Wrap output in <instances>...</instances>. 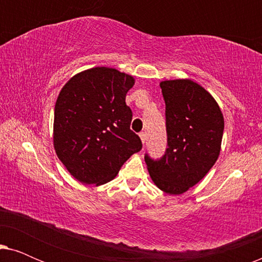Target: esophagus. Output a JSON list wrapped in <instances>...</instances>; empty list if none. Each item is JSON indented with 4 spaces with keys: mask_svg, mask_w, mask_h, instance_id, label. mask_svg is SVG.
<instances>
[{
    "mask_svg": "<svg viewBox=\"0 0 262 262\" xmlns=\"http://www.w3.org/2000/svg\"><path fill=\"white\" fill-rule=\"evenodd\" d=\"M139 137H141V141H142L143 144H144L145 141H146V135H145V132H141V134H139Z\"/></svg>",
    "mask_w": 262,
    "mask_h": 262,
    "instance_id": "obj_1",
    "label": "esophagus"
}]
</instances>
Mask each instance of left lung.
Instances as JSON below:
<instances>
[{
    "mask_svg": "<svg viewBox=\"0 0 262 262\" xmlns=\"http://www.w3.org/2000/svg\"><path fill=\"white\" fill-rule=\"evenodd\" d=\"M166 102L164 155L144 160L154 184L168 194H182L202 180L221 151L224 118L209 92L191 80L162 81Z\"/></svg>",
    "mask_w": 262,
    "mask_h": 262,
    "instance_id": "left-lung-1",
    "label": "left lung"
}]
</instances>
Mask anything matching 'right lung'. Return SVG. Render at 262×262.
Wrapping results in <instances>:
<instances>
[{"mask_svg":"<svg viewBox=\"0 0 262 262\" xmlns=\"http://www.w3.org/2000/svg\"><path fill=\"white\" fill-rule=\"evenodd\" d=\"M135 78L98 67L75 75L57 98L53 145L58 159L84 185L116 178L142 141L130 128L132 111L125 102Z\"/></svg>","mask_w":262,"mask_h":262,"instance_id":"obj_1","label":"right lung"}]
</instances>
